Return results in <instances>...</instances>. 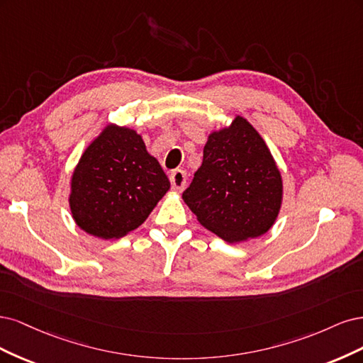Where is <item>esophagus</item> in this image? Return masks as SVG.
I'll list each match as a JSON object with an SVG mask.
<instances>
[{"label":"esophagus","mask_w":363,"mask_h":363,"mask_svg":"<svg viewBox=\"0 0 363 363\" xmlns=\"http://www.w3.org/2000/svg\"><path fill=\"white\" fill-rule=\"evenodd\" d=\"M170 182H172V189L174 191H182L185 182H186V174L184 170H174L170 174Z\"/></svg>","instance_id":"obj_1"}]
</instances>
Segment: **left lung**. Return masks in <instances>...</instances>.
I'll return each instance as SVG.
<instances>
[{
  "label": "left lung",
  "instance_id": "8db88e82",
  "mask_svg": "<svg viewBox=\"0 0 363 363\" xmlns=\"http://www.w3.org/2000/svg\"><path fill=\"white\" fill-rule=\"evenodd\" d=\"M284 185L270 149L241 116L209 134L202 166L184 202L199 223L228 242L268 232L282 205Z\"/></svg>",
  "mask_w": 363,
  "mask_h": 363
}]
</instances>
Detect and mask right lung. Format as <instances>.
Wrapping results in <instances>:
<instances>
[{"instance_id":"obj_1","label":"right lung","mask_w":363,"mask_h":363,"mask_svg":"<svg viewBox=\"0 0 363 363\" xmlns=\"http://www.w3.org/2000/svg\"><path fill=\"white\" fill-rule=\"evenodd\" d=\"M169 189V178L142 135L111 123L81 155L69 206L84 232L116 240L142 225Z\"/></svg>"}]
</instances>
